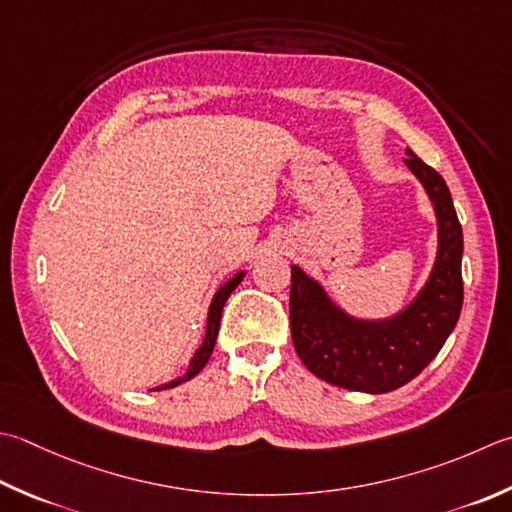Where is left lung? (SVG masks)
<instances>
[{"label":"left lung","instance_id":"left-lung-1","mask_svg":"<svg viewBox=\"0 0 512 512\" xmlns=\"http://www.w3.org/2000/svg\"><path fill=\"white\" fill-rule=\"evenodd\" d=\"M406 166L424 184L439 226L437 259L422 293L386 322H359L328 302L317 282L290 268V333L310 373L359 393H390L433 362L462 313L464 237L442 175L406 150Z\"/></svg>","mask_w":512,"mask_h":512}]
</instances>
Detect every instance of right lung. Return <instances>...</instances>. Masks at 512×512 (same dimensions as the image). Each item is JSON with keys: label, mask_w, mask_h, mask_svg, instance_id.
<instances>
[{"label": "right lung", "mask_w": 512, "mask_h": 512, "mask_svg": "<svg viewBox=\"0 0 512 512\" xmlns=\"http://www.w3.org/2000/svg\"><path fill=\"white\" fill-rule=\"evenodd\" d=\"M244 279V273H237L233 279H228V282L217 290L215 297H213V304H210V310H208V324H206V337H204V344L199 346V350L195 353V357L190 359V366H188V373L184 377H177L175 382H170L166 386H159V388H153V390H162V388H173V386H179L182 382H186V379L195 377L199 370H202L206 366V362L210 359V353H213L215 348V339H217V333H219V322H222V310H224V304L226 299L230 297V293L237 288V284L242 282Z\"/></svg>", "instance_id": "obj_1"}]
</instances>
